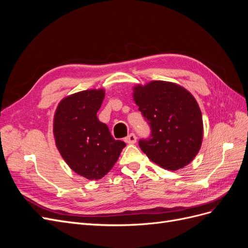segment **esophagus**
I'll list each match as a JSON object with an SVG mask.
<instances>
[{
	"label": "esophagus",
	"instance_id": "1",
	"mask_svg": "<svg viewBox=\"0 0 248 248\" xmlns=\"http://www.w3.org/2000/svg\"><path fill=\"white\" fill-rule=\"evenodd\" d=\"M124 140H125V142H127V144H134V142L137 141L136 134H134V133H130L128 137L125 138Z\"/></svg>",
	"mask_w": 248,
	"mask_h": 248
}]
</instances>
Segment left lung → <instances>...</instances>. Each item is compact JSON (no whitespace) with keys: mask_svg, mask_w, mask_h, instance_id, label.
<instances>
[{"mask_svg":"<svg viewBox=\"0 0 248 248\" xmlns=\"http://www.w3.org/2000/svg\"><path fill=\"white\" fill-rule=\"evenodd\" d=\"M133 100L151 127L140 147L159 167L177 170L189 164L202 141V118L192 94L175 82L152 80L133 87Z\"/></svg>","mask_w":248,"mask_h":248,"instance_id":"obj_1","label":"left lung"}]
</instances>
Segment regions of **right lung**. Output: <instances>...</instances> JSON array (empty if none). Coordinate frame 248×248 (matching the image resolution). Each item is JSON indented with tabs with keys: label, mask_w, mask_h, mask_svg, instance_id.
I'll return each instance as SVG.
<instances>
[{
	"label": "right lung",
	"mask_w": 248,
	"mask_h": 248,
	"mask_svg": "<svg viewBox=\"0 0 248 248\" xmlns=\"http://www.w3.org/2000/svg\"><path fill=\"white\" fill-rule=\"evenodd\" d=\"M106 91L85 90L65 97L54 116V137L69 168L88 180H99L115 166L126 144L111 137L97 118Z\"/></svg>",
	"instance_id": "obj_1"
}]
</instances>
